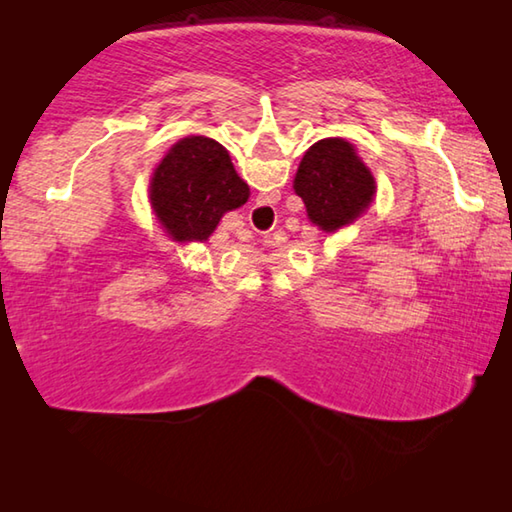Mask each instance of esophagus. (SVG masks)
I'll return each instance as SVG.
<instances>
[{
  "mask_svg": "<svg viewBox=\"0 0 512 512\" xmlns=\"http://www.w3.org/2000/svg\"><path fill=\"white\" fill-rule=\"evenodd\" d=\"M262 210H264V212H273V210H271V207H268V205H262Z\"/></svg>",
  "mask_w": 512,
  "mask_h": 512,
  "instance_id": "obj_1",
  "label": "esophagus"
}]
</instances>
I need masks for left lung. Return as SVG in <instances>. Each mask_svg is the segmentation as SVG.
I'll return each instance as SVG.
<instances>
[{"label":"left lung","instance_id":"obj_1","mask_svg":"<svg viewBox=\"0 0 512 512\" xmlns=\"http://www.w3.org/2000/svg\"><path fill=\"white\" fill-rule=\"evenodd\" d=\"M293 189L305 201L309 219L334 232L352 223L375 196V178L341 137L316 142L302 158Z\"/></svg>","mask_w":512,"mask_h":512}]
</instances>
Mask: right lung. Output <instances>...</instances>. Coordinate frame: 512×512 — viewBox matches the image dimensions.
Masks as SVG:
<instances>
[{"label": "right lung", "instance_id": "obj_1", "mask_svg": "<svg viewBox=\"0 0 512 512\" xmlns=\"http://www.w3.org/2000/svg\"><path fill=\"white\" fill-rule=\"evenodd\" d=\"M248 196L250 189L237 176L228 151L203 135L173 146L151 180L153 210L178 241H205L221 216L244 205Z\"/></svg>", "mask_w": 512, "mask_h": 512}]
</instances>
